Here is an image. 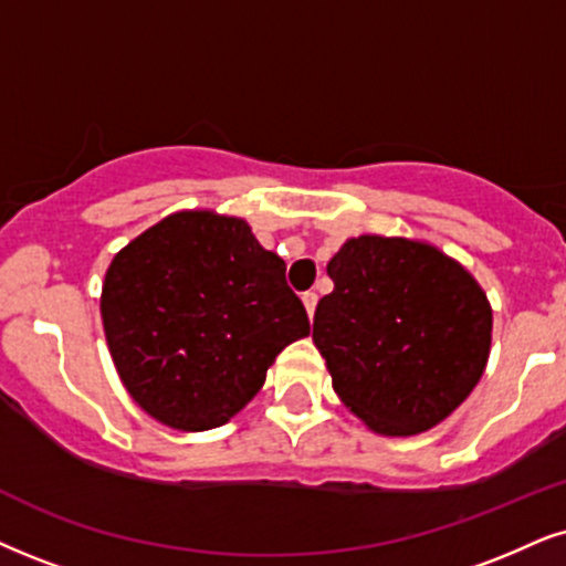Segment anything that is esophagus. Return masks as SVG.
<instances>
[{"instance_id": "obj_1", "label": "esophagus", "mask_w": 566, "mask_h": 566, "mask_svg": "<svg viewBox=\"0 0 566 566\" xmlns=\"http://www.w3.org/2000/svg\"><path fill=\"white\" fill-rule=\"evenodd\" d=\"M302 302H304V310H306V315H310V319L315 317V310H317V294H304L302 296Z\"/></svg>"}]
</instances>
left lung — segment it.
Masks as SVG:
<instances>
[{"label":"left lung","instance_id":"obj_1","mask_svg":"<svg viewBox=\"0 0 566 566\" xmlns=\"http://www.w3.org/2000/svg\"><path fill=\"white\" fill-rule=\"evenodd\" d=\"M327 275L312 340L346 409L390 438L443 422L491 354L483 285L428 241L375 233L346 239Z\"/></svg>","mask_w":566,"mask_h":566}]
</instances>
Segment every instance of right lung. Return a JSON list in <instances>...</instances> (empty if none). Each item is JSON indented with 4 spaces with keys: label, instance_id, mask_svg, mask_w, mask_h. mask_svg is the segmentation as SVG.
Wrapping results in <instances>:
<instances>
[{
    "label": "right lung",
    "instance_id": "obj_1",
    "mask_svg": "<svg viewBox=\"0 0 566 566\" xmlns=\"http://www.w3.org/2000/svg\"><path fill=\"white\" fill-rule=\"evenodd\" d=\"M99 310L130 399L184 432L239 415L277 354L310 336L285 262L214 209L167 214L117 251Z\"/></svg>",
    "mask_w": 566,
    "mask_h": 566
}]
</instances>
